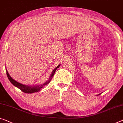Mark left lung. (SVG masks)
I'll return each mask as SVG.
<instances>
[{"label": "left lung", "instance_id": "1", "mask_svg": "<svg viewBox=\"0 0 123 123\" xmlns=\"http://www.w3.org/2000/svg\"><path fill=\"white\" fill-rule=\"evenodd\" d=\"M100 94H101V93H100V94H98V95H100Z\"/></svg>", "mask_w": 123, "mask_h": 123}]
</instances>
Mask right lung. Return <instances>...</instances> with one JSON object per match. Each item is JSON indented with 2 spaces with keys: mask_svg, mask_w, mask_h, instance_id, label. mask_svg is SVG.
I'll return each mask as SVG.
<instances>
[{
  "mask_svg": "<svg viewBox=\"0 0 123 123\" xmlns=\"http://www.w3.org/2000/svg\"><path fill=\"white\" fill-rule=\"evenodd\" d=\"M60 65H58L57 67H56L54 70L52 71V73H51V76L50 77H49L48 80H47L46 82H45L42 84V85H35V86H27V85H23L20 83H19V82L16 81L15 80H14V79H12V77H11L10 75H9V73L7 71V69H6V75L7 77H8L9 80H10V82L12 83V85H13L14 86H15L16 87L20 89L21 91H23V92L26 93H33L35 92H38L40 91L41 89L43 88V87L46 85H47V84H49L50 83L51 79L54 76V75L55 73V71H56V69L58 68V67H60Z\"/></svg>",
  "mask_w": 123,
  "mask_h": 123,
  "instance_id": "right-lung-1",
  "label": "right lung"
}]
</instances>
